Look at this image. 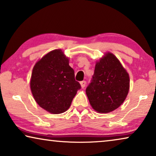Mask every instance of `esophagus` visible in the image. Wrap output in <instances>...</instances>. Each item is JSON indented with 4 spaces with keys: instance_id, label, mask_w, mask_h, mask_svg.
<instances>
[{
    "instance_id": "34e87169",
    "label": "esophagus",
    "mask_w": 156,
    "mask_h": 156,
    "mask_svg": "<svg viewBox=\"0 0 156 156\" xmlns=\"http://www.w3.org/2000/svg\"><path fill=\"white\" fill-rule=\"evenodd\" d=\"M80 84L82 88H84L85 85H86V81H82V82H80Z\"/></svg>"
}]
</instances>
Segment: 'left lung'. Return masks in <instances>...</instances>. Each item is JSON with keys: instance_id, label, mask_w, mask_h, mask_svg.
<instances>
[{"instance_id": "left-lung-1", "label": "left lung", "mask_w": 156, "mask_h": 156, "mask_svg": "<svg viewBox=\"0 0 156 156\" xmlns=\"http://www.w3.org/2000/svg\"><path fill=\"white\" fill-rule=\"evenodd\" d=\"M129 76L120 62L111 52L97 62L91 83L86 89L89 103L99 113L119 108L129 90Z\"/></svg>"}]
</instances>
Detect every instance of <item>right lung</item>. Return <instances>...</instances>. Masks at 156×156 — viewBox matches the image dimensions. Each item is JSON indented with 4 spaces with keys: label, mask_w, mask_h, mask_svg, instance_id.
Segmentation results:
<instances>
[{
    "label": "right lung",
    "mask_w": 156,
    "mask_h": 156,
    "mask_svg": "<svg viewBox=\"0 0 156 156\" xmlns=\"http://www.w3.org/2000/svg\"><path fill=\"white\" fill-rule=\"evenodd\" d=\"M30 89L40 107L51 114H58L69 108L81 85L74 79L69 58L61 50H55L34 66Z\"/></svg>",
    "instance_id": "add662e5"
}]
</instances>
